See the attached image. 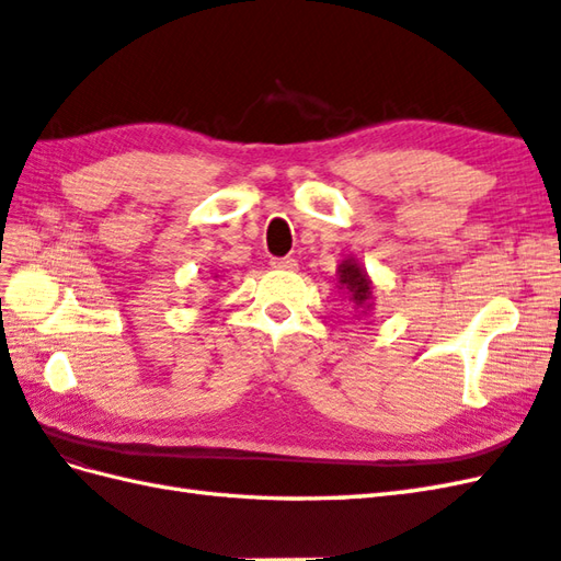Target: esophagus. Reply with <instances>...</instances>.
Masks as SVG:
<instances>
[{
	"label": "esophagus",
	"mask_w": 561,
	"mask_h": 561,
	"mask_svg": "<svg viewBox=\"0 0 561 561\" xmlns=\"http://www.w3.org/2000/svg\"><path fill=\"white\" fill-rule=\"evenodd\" d=\"M272 267H277V270H296V267H299V262H296L294 257H274L272 260Z\"/></svg>",
	"instance_id": "esophagus-1"
}]
</instances>
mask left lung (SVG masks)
Here are the masks:
<instances>
[{
	"mask_svg": "<svg viewBox=\"0 0 561 561\" xmlns=\"http://www.w3.org/2000/svg\"><path fill=\"white\" fill-rule=\"evenodd\" d=\"M337 277H340V289H347L350 301L354 308H362V311H368L371 308L374 299V284L368 279L366 270L356 262L354 257L342 260V265L337 267Z\"/></svg>",
	"mask_w": 561,
	"mask_h": 561,
	"instance_id": "obj_1",
	"label": "left lung"
}]
</instances>
